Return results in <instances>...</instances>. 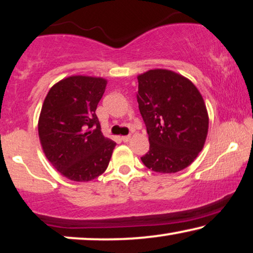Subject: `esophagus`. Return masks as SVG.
Wrapping results in <instances>:
<instances>
[{"mask_svg":"<svg viewBox=\"0 0 253 253\" xmlns=\"http://www.w3.org/2000/svg\"><path fill=\"white\" fill-rule=\"evenodd\" d=\"M130 139H131L130 134H129V136H122V137H121V140L124 141V143H127V141H129Z\"/></svg>","mask_w":253,"mask_h":253,"instance_id":"1","label":"esophagus"}]
</instances>
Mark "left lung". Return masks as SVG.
Segmentation results:
<instances>
[{"mask_svg":"<svg viewBox=\"0 0 253 253\" xmlns=\"http://www.w3.org/2000/svg\"><path fill=\"white\" fill-rule=\"evenodd\" d=\"M137 78V101L150 140L141 161L157 172L182 170L198 157L209 132L203 96L188 78L166 69Z\"/></svg>","mask_w":253,"mask_h":253,"instance_id":"8db88e82","label":"left lung"}]
</instances>
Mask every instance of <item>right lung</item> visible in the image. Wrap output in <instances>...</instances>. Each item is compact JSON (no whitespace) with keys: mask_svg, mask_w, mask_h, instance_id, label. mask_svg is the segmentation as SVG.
<instances>
[{"mask_svg":"<svg viewBox=\"0 0 253 253\" xmlns=\"http://www.w3.org/2000/svg\"><path fill=\"white\" fill-rule=\"evenodd\" d=\"M107 81L71 76L49 89L41 108L38 131L48 161L64 177L88 182L108 167L115 141L101 132L95 110Z\"/></svg>","mask_w":253,"mask_h":253,"instance_id":"1","label":"right lung"}]
</instances>
